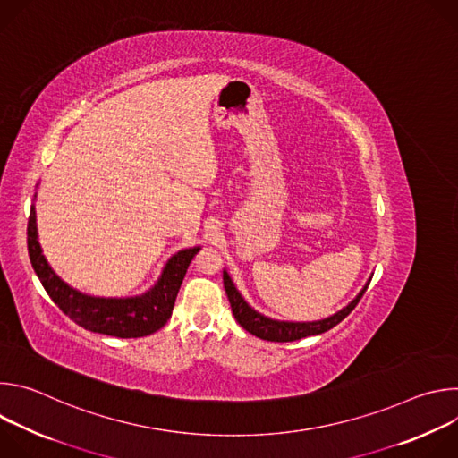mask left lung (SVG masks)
I'll use <instances>...</instances> for the list:
<instances>
[{
	"mask_svg": "<svg viewBox=\"0 0 458 458\" xmlns=\"http://www.w3.org/2000/svg\"><path fill=\"white\" fill-rule=\"evenodd\" d=\"M371 277L368 279L364 288L357 293V297L352 302H348L343 310H339L337 313L326 317V318H320V320H301L299 322V320H279V318H272L265 313H259L255 308H251L244 301V297L233 284L230 274L226 270H223V283H225V290H226L235 320L242 326L248 334L263 339V341H272V343H292V341H299V339L311 337V335H320L324 332L332 330L334 326H337L343 318H346L352 313V310L359 304L360 297L364 295L366 288L369 286Z\"/></svg>",
	"mask_w": 458,
	"mask_h": 458,
	"instance_id": "obj_1",
	"label": "left lung"
}]
</instances>
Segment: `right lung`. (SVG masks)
<instances>
[{
	"instance_id": "add662e5",
	"label": "right lung",
	"mask_w": 458,
	"mask_h": 458,
	"mask_svg": "<svg viewBox=\"0 0 458 458\" xmlns=\"http://www.w3.org/2000/svg\"><path fill=\"white\" fill-rule=\"evenodd\" d=\"M27 244L32 268L59 310L89 332L119 339L147 337L163 328L172 315L177 292L191 259L201 250V246H193L174 253L166 260L156 284L141 295L94 297L64 283L48 265L38 239L34 203L27 226Z\"/></svg>"
}]
</instances>
